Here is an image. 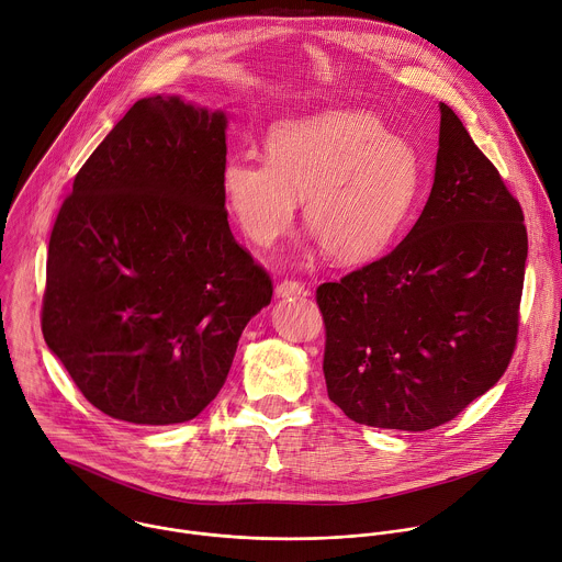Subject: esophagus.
I'll return each instance as SVG.
<instances>
[{
  "label": "esophagus",
  "mask_w": 562,
  "mask_h": 562,
  "mask_svg": "<svg viewBox=\"0 0 562 562\" xmlns=\"http://www.w3.org/2000/svg\"><path fill=\"white\" fill-rule=\"evenodd\" d=\"M305 290V285L301 283V281H296V279H285V281H281L279 285H277V296H296V294H301Z\"/></svg>",
  "instance_id": "esophagus-1"
}]
</instances>
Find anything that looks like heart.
I'll use <instances>...</instances> for the list:
<instances>
[{"label":"heart","instance_id":"1","mask_svg":"<svg viewBox=\"0 0 562 562\" xmlns=\"http://www.w3.org/2000/svg\"><path fill=\"white\" fill-rule=\"evenodd\" d=\"M425 183L418 150L379 117L329 110L279 122L266 157L233 155L221 188L244 235L268 248L303 214L323 250L336 261H366L383 252L412 216Z\"/></svg>","mask_w":562,"mask_h":562}]
</instances>
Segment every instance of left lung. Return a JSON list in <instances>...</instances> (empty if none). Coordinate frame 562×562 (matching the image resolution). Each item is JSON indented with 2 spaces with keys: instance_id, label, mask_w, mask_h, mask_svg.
<instances>
[{
  "instance_id": "obj_1",
  "label": "left lung",
  "mask_w": 562,
  "mask_h": 562,
  "mask_svg": "<svg viewBox=\"0 0 562 562\" xmlns=\"http://www.w3.org/2000/svg\"><path fill=\"white\" fill-rule=\"evenodd\" d=\"M525 259L518 199L440 103L434 186L409 235L316 288L329 401L361 425L403 431L459 416L512 361Z\"/></svg>"
}]
</instances>
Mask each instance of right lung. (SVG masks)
Segmentation results:
<instances>
[{"instance_id":"1","label":"right lung","mask_w":562,"mask_h":562,"mask_svg":"<svg viewBox=\"0 0 562 562\" xmlns=\"http://www.w3.org/2000/svg\"><path fill=\"white\" fill-rule=\"evenodd\" d=\"M226 115L139 99L88 157L50 233L42 331L103 414L186 423L228 379L272 279L228 226Z\"/></svg>"}]
</instances>
